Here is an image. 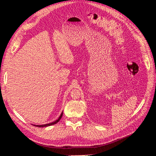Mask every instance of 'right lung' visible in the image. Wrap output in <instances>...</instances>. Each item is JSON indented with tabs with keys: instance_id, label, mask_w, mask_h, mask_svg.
<instances>
[{
	"instance_id": "1",
	"label": "right lung",
	"mask_w": 156,
	"mask_h": 156,
	"mask_svg": "<svg viewBox=\"0 0 156 156\" xmlns=\"http://www.w3.org/2000/svg\"><path fill=\"white\" fill-rule=\"evenodd\" d=\"M62 114H63V112L61 113V115H60V117H58V119L57 120H56V121H55L54 122H52L48 123V124H45V125H34L35 126H37V127H47V126H51V125H55V124L57 123L60 121V120H61V119L62 118Z\"/></svg>"
}]
</instances>
